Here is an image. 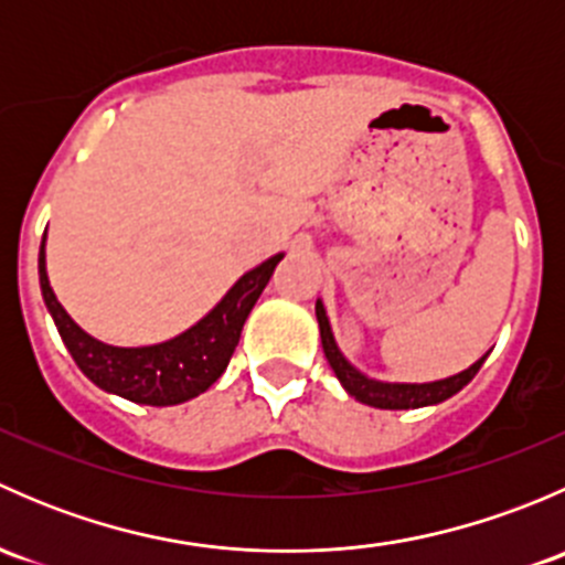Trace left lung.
Here are the masks:
<instances>
[{
	"instance_id": "1",
	"label": "left lung",
	"mask_w": 565,
	"mask_h": 565,
	"mask_svg": "<svg viewBox=\"0 0 565 565\" xmlns=\"http://www.w3.org/2000/svg\"><path fill=\"white\" fill-rule=\"evenodd\" d=\"M317 322H319V335H322V350L328 358L330 369L335 372L339 383L344 385V391L350 396H355L358 402L369 404V407L377 409H415V407H429V404H440L446 398H451L454 393H459L478 374L481 363L487 361V355L481 361L472 363L465 372L454 374V377L437 380V383H380V380L366 377V374L358 372L350 361L339 352L333 339V330H330L328 315H324L322 300H317Z\"/></svg>"
}]
</instances>
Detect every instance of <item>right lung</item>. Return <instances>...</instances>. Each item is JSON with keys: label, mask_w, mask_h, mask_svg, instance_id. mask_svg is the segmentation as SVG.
<instances>
[{"label": "right lung", "mask_w": 565, "mask_h": 565, "mask_svg": "<svg viewBox=\"0 0 565 565\" xmlns=\"http://www.w3.org/2000/svg\"><path fill=\"white\" fill-rule=\"evenodd\" d=\"M284 254L270 256L259 267L248 270L221 303L193 328L163 344L152 347H111L84 333L71 315L62 309L45 273V235L40 243L38 270L45 309L54 317L56 330L65 341L76 366L93 380L98 388L150 407H169L199 396L224 374L230 358L241 341V330L259 300L262 289L270 281L273 270Z\"/></svg>", "instance_id": "obj_1"}]
</instances>
